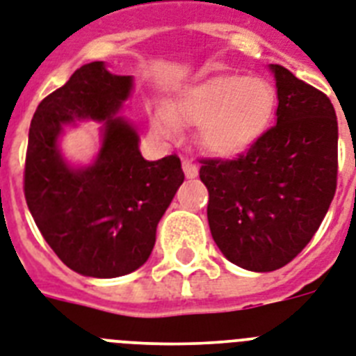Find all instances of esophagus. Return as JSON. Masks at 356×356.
I'll use <instances>...</instances> for the list:
<instances>
[{"mask_svg":"<svg viewBox=\"0 0 356 356\" xmlns=\"http://www.w3.org/2000/svg\"><path fill=\"white\" fill-rule=\"evenodd\" d=\"M183 170H184V175L188 179H193L197 177V173H199V168H197V164L193 161H183Z\"/></svg>","mask_w":356,"mask_h":356,"instance_id":"esophagus-1","label":"esophagus"}]
</instances>
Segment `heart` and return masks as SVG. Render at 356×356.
<instances>
[{
    "label": "heart",
    "instance_id": "1",
    "mask_svg": "<svg viewBox=\"0 0 356 356\" xmlns=\"http://www.w3.org/2000/svg\"><path fill=\"white\" fill-rule=\"evenodd\" d=\"M275 108L277 90L266 77L215 76L183 92L168 110H157L152 127L166 139L177 134L179 124L199 127L204 150L235 157L268 130Z\"/></svg>",
    "mask_w": 356,
    "mask_h": 356
}]
</instances>
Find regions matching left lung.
<instances>
[{"mask_svg": "<svg viewBox=\"0 0 356 356\" xmlns=\"http://www.w3.org/2000/svg\"><path fill=\"white\" fill-rule=\"evenodd\" d=\"M277 124L234 159H201L208 222L229 262L273 271L291 262L325 217L337 190L339 124L330 97L271 65Z\"/></svg>", "mask_w": 356, "mask_h": 356, "instance_id": "1", "label": "left lung"}]
</instances>
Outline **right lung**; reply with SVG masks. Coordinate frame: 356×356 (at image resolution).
I'll use <instances>...</instances> for the list:
<instances>
[{"instance_id": "add662e5", "label": "right lung", "mask_w": 356, "mask_h": 356, "mask_svg": "<svg viewBox=\"0 0 356 356\" xmlns=\"http://www.w3.org/2000/svg\"><path fill=\"white\" fill-rule=\"evenodd\" d=\"M132 90V76H115L94 61L77 68L40 103L29 130L23 190L35 226L70 270L113 279L145 264L155 229L184 173L177 155L143 159L137 132L115 118ZM104 120L94 165L72 169L58 154L63 124Z\"/></svg>"}]
</instances>
